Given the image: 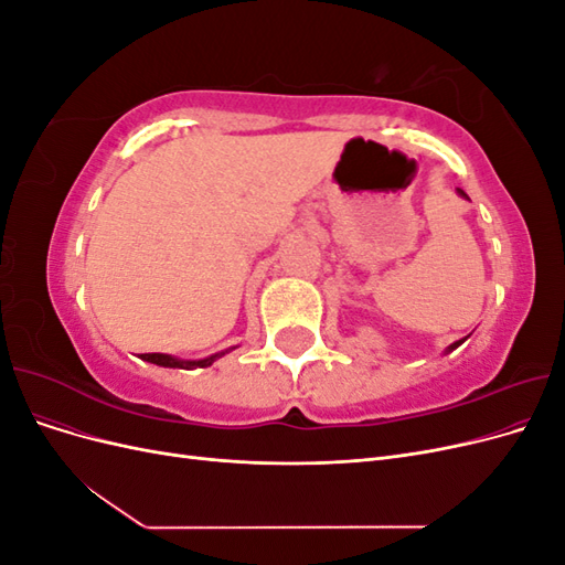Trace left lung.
I'll list each match as a JSON object with an SVG mask.
<instances>
[{"instance_id": "1", "label": "left lung", "mask_w": 565, "mask_h": 565, "mask_svg": "<svg viewBox=\"0 0 565 565\" xmlns=\"http://www.w3.org/2000/svg\"><path fill=\"white\" fill-rule=\"evenodd\" d=\"M459 195H465V198H467V193H465V191H459ZM461 341H465V339H459V341H455V344H452V347H448V351H452V349H457V347H459V344H461Z\"/></svg>"}]
</instances>
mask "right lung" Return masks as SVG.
<instances>
[{
    "instance_id": "obj_1",
    "label": "right lung",
    "mask_w": 565,
    "mask_h": 565,
    "mask_svg": "<svg viewBox=\"0 0 565 565\" xmlns=\"http://www.w3.org/2000/svg\"><path fill=\"white\" fill-rule=\"evenodd\" d=\"M218 355H224V353L210 355V358H204V361H179V358H172V355H167V353H143L141 358H143V361H148V363H156V365H162V367L188 370V367H207V365H212L216 361Z\"/></svg>"
}]
</instances>
